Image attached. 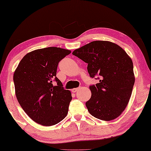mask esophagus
<instances>
[{"instance_id": "obj_1", "label": "esophagus", "mask_w": 151, "mask_h": 151, "mask_svg": "<svg viewBox=\"0 0 151 151\" xmlns=\"http://www.w3.org/2000/svg\"><path fill=\"white\" fill-rule=\"evenodd\" d=\"M78 90V88H73L72 90H71V91H72L73 93H76Z\"/></svg>"}]
</instances>
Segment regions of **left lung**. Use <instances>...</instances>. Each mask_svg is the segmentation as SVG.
Listing matches in <instances>:
<instances>
[{
    "mask_svg": "<svg viewBox=\"0 0 151 151\" xmlns=\"http://www.w3.org/2000/svg\"><path fill=\"white\" fill-rule=\"evenodd\" d=\"M73 55L88 63L90 77L100 76V83L90 86L92 96L86 106L91 115L110 121L127 108L135 77L130 56L117 44L94 41L73 51Z\"/></svg>",
    "mask_w": 151,
    "mask_h": 151,
    "instance_id": "left-lung-1",
    "label": "left lung"
}]
</instances>
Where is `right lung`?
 Wrapping results in <instances>:
<instances>
[{
    "label": "right lung",
    "instance_id": "add662e5",
    "mask_svg": "<svg viewBox=\"0 0 151 151\" xmlns=\"http://www.w3.org/2000/svg\"><path fill=\"white\" fill-rule=\"evenodd\" d=\"M70 53L56 47L36 49L27 53L14 71L17 100L27 114L39 124L55 125L68 114L71 93L64 90L56 73L59 61Z\"/></svg>",
    "mask_w": 151,
    "mask_h": 151
}]
</instances>
